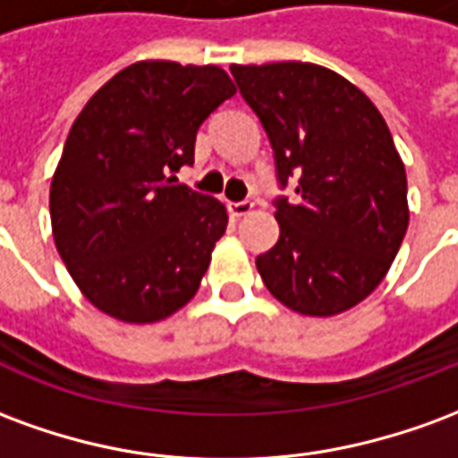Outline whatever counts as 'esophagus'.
<instances>
[{"instance_id": "1", "label": "esophagus", "mask_w": 458, "mask_h": 458, "mask_svg": "<svg viewBox=\"0 0 458 458\" xmlns=\"http://www.w3.org/2000/svg\"><path fill=\"white\" fill-rule=\"evenodd\" d=\"M228 210L235 218H242V216H248L250 210H252V200H235V203H230Z\"/></svg>"}]
</instances>
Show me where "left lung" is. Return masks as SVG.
I'll return each instance as SVG.
<instances>
[{
  "mask_svg": "<svg viewBox=\"0 0 458 458\" xmlns=\"http://www.w3.org/2000/svg\"><path fill=\"white\" fill-rule=\"evenodd\" d=\"M275 151L279 240L259 255L272 297L334 317L373 292L403 245L407 176L393 134L368 98L314 64L230 65Z\"/></svg>",
  "mask_w": 458,
  "mask_h": 458,
  "instance_id": "1",
  "label": "left lung"
}]
</instances>
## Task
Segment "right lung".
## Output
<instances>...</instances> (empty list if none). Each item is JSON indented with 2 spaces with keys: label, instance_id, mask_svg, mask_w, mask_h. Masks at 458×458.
<instances>
[{
  "label": "right lung",
  "instance_id": "1",
  "mask_svg": "<svg viewBox=\"0 0 458 458\" xmlns=\"http://www.w3.org/2000/svg\"><path fill=\"white\" fill-rule=\"evenodd\" d=\"M233 95L218 65L141 61L73 122L51 181V225L71 277L105 314L151 324L199 292L228 213L176 174Z\"/></svg>",
  "mask_w": 458,
  "mask_h": 458
}]
</instances>
